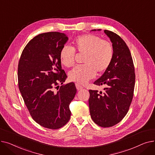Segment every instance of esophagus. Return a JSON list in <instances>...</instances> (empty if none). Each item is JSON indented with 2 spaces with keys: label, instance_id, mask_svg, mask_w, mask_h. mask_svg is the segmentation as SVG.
Returning <instances> with one entry per match:
<instances>
[{
  "label": "esophagus",
  "instance_id": "esophagus-1",
  "mask_svg": "<svg viewBox=\"0 0 155 155\" xmlns=\"http://www.w3.org/2000/svg\"><path fill=\"white\" fill-rule=\"evenodd\" d=\"M75 85H76V88H77V91H80V90H82V89H83L84 88V87L82 86V85H79L78 84H75Z\"/></svg>",
  "mask_w": 155,
  "mask_h": 155
}]
</instances>
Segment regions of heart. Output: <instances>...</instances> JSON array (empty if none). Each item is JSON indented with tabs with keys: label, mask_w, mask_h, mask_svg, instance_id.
I'll list each match as a JSON object with an SVG mask.
<instances>
[{
	"label": "heart",
	"mask_w": 155,
	"mask_h": 155,
	"mask_svg": "<svg viewBox=\"0 0 155 155\" xmlns=\"http://www.w3.org/2000/svg\"><path fill=\"white\" fill-rule=\"evenodd\" d=\"M74 47L68 45L62 47L60 52L61 63L66 67L75 63V51L84 53V64L78 65L69 72L70 80L77 84H85L95 77L96 72L100 74L110 65L114 56V49L107 41L102 40L94 35H84L73 41Z\"/></svg>",
	"instance_id": "heart-1"
}]
</instances>
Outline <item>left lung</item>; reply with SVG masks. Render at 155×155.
<instances>
[{"mask_svg": "<svg viewBox=\"0 0 155 155\" xmlns=\"http://www.w3.org/2000/svg\"><path fill=\"white\" fill-rule=\"evenodd\" d=\"M104 32L112 43L114 56L109 67L94 82L106 86L105 92L99 94L89 90L88 104L94 123L109 127L119 123L127 114L134 95L135 72L131 52L124 41L115 32L106 29Z\"/></svg>", "mask_w": 155, "mask_h": 155, "instance_id": "8db88e82", "label": "left lung"}]
</instances>
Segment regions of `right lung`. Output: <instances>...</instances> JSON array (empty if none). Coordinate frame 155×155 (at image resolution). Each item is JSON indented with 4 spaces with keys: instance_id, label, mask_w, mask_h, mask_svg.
<instances>
[{
    "instance_id": "1",
    "label": "right lung",
    "mask_w": 155,
    "mask_h": 155,
    "mask_svg": "<svg viewBox=\"0 0 155 155\" xmlns=\"http://www.w3.org/2000/svg\"><path fill=\"white\" fill-rule=\"evenodd\" d=\"M68 39L59 32L38 35L24 48L18 63L19 88L30 115L51 129L68 123L69 105L77 93L73 82L63 84L67 76L61 69L60 52Z\"/></svg>"
}]
</instances>
